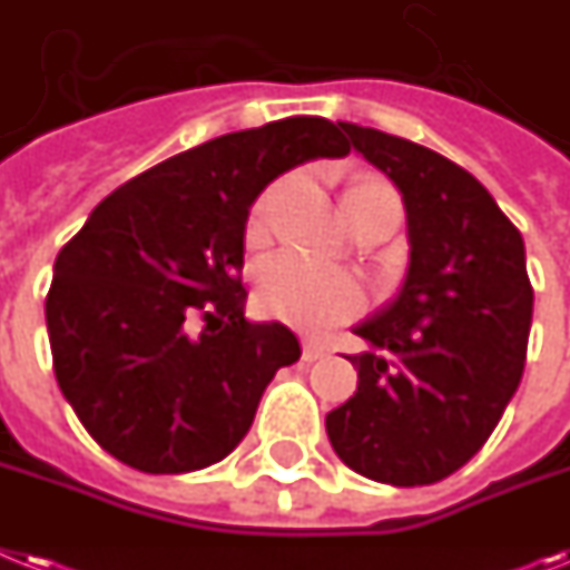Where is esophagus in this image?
Here are the masks:
<instances>
[{"instance_id": "obj_1", "label": "esophagus", "mask_w": 570, "mask_h": 570, "mask_svg": "<svg viewBox=\"0 0 570 570\" xmlns=\"http://www.w3.org/2000/svg\"><path fill=\"white\" fill-rule=\"evenodd\" d=\"M301 357L307 360V363H316V360L327 357V348H325V345H322V342L304 340V345H301Z\"/></svg>"}]
</instances>
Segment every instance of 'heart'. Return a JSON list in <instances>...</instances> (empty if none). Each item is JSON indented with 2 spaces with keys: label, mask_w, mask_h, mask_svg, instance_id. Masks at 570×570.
I'll use <instances>...</instances> for the list:
<instances>
[{
  "label": "heart",
  "mask_w": 570,
  "mask_h": 570,
  "mask_svg": "<svg viewBox=\"0 0 570 570\" xmlns=\"http://www.w3.org/2000/svg\"><path fill=\"white\" fill-rule=\"evenodd\" d=\"M284 187L286 180H277L263 189L252 205L248 222H245V237L252 243L269 234L272 210H275ZM345 202H348V213L354 222L374 210L401 213V198L381 178H363L351 184ZM257 301L269 316L281 318L286 325L318 333L360 316L365 309V289L348 272L313 263L304 254L281 252L272 254L269 261H263L257 269Z\"/></svg>",
  "instance_id": "obj_1"
}]
</instances>
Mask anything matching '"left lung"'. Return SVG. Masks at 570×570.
I'll list each match as a JSON object with an SVG mask.
<instances>
[{
    "label": "left lung",
    "instance_id": "1",
    "mask_svg": "<svg viewBox=\"0 0 570 570\" xmlns=\"http://www.w3.org/2000/svg\"><path fill=\"white\" fill-rule=\"evenodd\" d=\"M342 128L401 189L413 252L397 298L354 327L372 348L348 357L357 392L327 413V439L363 478L439 483L485 445L524 374V239L453 160L377 128Z\"/></svg>",
    "mask_w": 570,
    "mask_h": 570
}]
</instances>
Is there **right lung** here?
<instances>
[{"label":"right lung","instance_id":"right-lung-1","mask_svg":"<svg viewBox=\"0 0 570 570\" xmlns=\"http://www.w3.org/2000/svg\"><path fill=\"white\" fill-rule=\"evenodd\" d=\"M348 151L322 117L225 134L114 189L60 248L55 377L110 456L184 474L243 442L277 368L301 357L289 327L243 313L248 207L286 169Z\"/></svg>","mask_w":570,"mask_h":570}]
</instances>
